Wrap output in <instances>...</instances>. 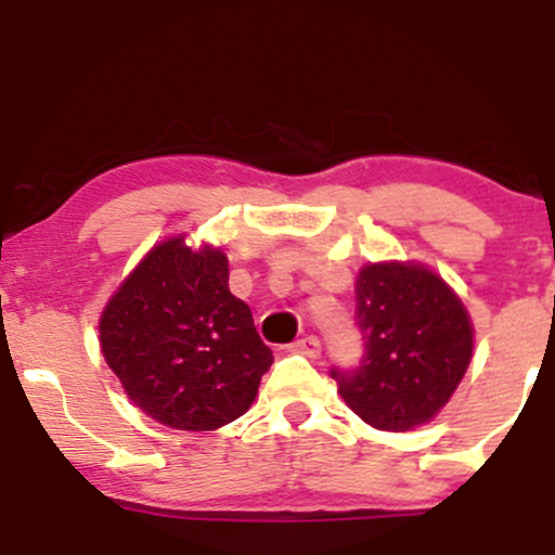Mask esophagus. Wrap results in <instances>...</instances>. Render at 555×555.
Masks as SVG:
<instances>
[{
	"label": "esophagus",
	"instance_id": "1",
	"mask_svg": "<svg viewBox=\"0 0 555 555\" xmlns=\"http://www.w3.org/2000/svg\"><path fill=\"white\" fill-rule=\"evenodd\" d=\"M289 352L305 354V358H318L321 354V341H318V336H302V339L289 344Z\"/></svg>",
	"mask_w": 555,
	"mask_h": 555
}]
</instances>
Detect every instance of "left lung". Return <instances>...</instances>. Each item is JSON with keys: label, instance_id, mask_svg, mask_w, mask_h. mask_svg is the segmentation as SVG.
<instances>
[{"label": "left lung", "instance_id": "1", "mask_svg": "<svg viewBox=\"0 0 555 555\" xmlns=\"http://www.w3.org/2000/svg\"><path fill=\"white\" fill-rule=\"evenodd\" d=\"M362 358L331 367L349 410L378 430H410L436 417L473 358L462 299L425 266L373 263L354 286Z\"/></svg>", "mask_w": 555, "mask_h": 555}]
</instances>
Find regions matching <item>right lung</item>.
<instances>
[{
  "label": "right lung",
  "mask_w": 555,
  "mask_h": 555,
  "mask_svg": "<svg viewBox=\"0 0 555 555\" xmlns=\"http://www.w3.org/2000/svg\"><path fill=\"white\" fill-rule=\"evenodd\" d=\"M101 352L149 417L177 430H216L245 415L273 354L253 313L229 292L221 250L162 242L109 299Z\"/></svg>",
  "instance_id": "obj_1"
}]
</instances>
